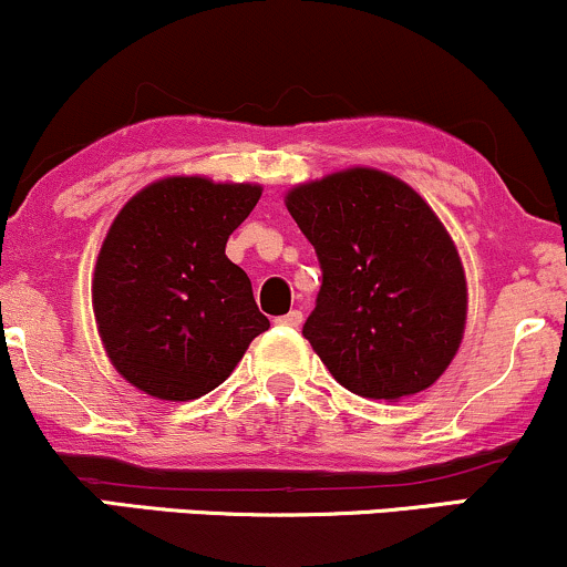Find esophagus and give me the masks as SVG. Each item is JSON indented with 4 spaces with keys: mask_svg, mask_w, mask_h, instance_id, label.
Listing matches in <instances>:
<instances>
[{
    "mask_svg": "<svg viewBox=\"0 0 567 567\" xmlns=\"http://www.w3.org/2000/svg\"><path fill=\"white\" fill-rule=\"evenodd\" d=\"M277 322L279 324H288V328H298V324L303 322V315L298 309H292V311H288V315L277 317Z\"/></svg>",
    "mask_w": 567,
    "mask_h": 567,
    "instance_id": "obj_1",
    "label": "esophagus"
}]
</instances>
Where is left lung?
<instances>
[{
	"instance_id": "8db88e82",
	"label": "left lung",
	"mask_w": 567,
	"mask_h": 567,
	"mask_svg": "<svg viewBox=\"0 0 567 567\" xmlns=\"http://www.w3.org/2000/svg\"><path fill=\"white\" fill-rule=\"evenodd\" d=\"M285 207L322 266L303 336L333 379L386 402L432 386L464 341L470 292L429 202L396 175L357 165L292 186Z\"/></svg>"
}]
</instances>
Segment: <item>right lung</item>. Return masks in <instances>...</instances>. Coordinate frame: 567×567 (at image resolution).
I'll return each mask as SVG.
<instances>
[{
  "instance_id": "1",
  "label": "right lung",
  "mask_w": 567,
  "mask_h": 567,
  "mask_svg": "<svg viewBox=\"0 0 567 567\" xmlns=\"http://www.w3.org/2000/svg\"><path fill=\"white\" fill-rule=\"evenodd\" d=\"M261 192L167 175L116 213L95 261L93 311L109 362L143 394L188 402L213 392L269 330L250 279L226 258Z\"/></svg>"
}]
</instances>
